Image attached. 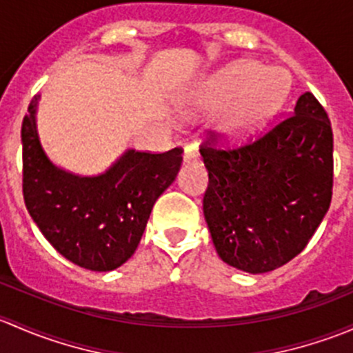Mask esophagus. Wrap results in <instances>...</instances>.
I'll return each mask as SVG.
<instances>
[{
  "label": "esophagus",
  "mask_w": 353,
  "mask_h": 353,
  "mask_svg": "<svg viewBox=\"0 0 353 353\" xmlns=\"http://www.w3.org/2000/svg\"><path fill=\"white\" fill-rule=\"evenodd\" d=\"M199 162V152L194 145L184 148V163H198Z\"/></svg>",
  "instance_id": "obj_1"
}]
</instances>
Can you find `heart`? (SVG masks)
Wrapping results in <instances>:
<instances>
[{
  "label": "heart",
  "instance_id": "1",
  "mask_svg": "<svg viewBox=\"0 0 353 353\" xmlns=\"http://www.w3.org/2000/svg\"><path fill=\"white\" fill-rule=\"evenodd\" d=\"M292 80L282 68L266 70L258 63H237L219 74L210 90L216 104L240 99L229 112L225 126L237 137L251 134L275 116L285 102Z\"/></svg>",
  "mask_w": 353,
  "mask_h": 353
}]
</instances>
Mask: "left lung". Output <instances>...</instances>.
<instances>
[{"mask_svg":"<svg viewBox=\"0 0 353 353\" xmlns=\"http://www.w3.org/2000/svg\"><path fill=\"white\" fill-rule=\"evenodd\" d=\"M210 131L199 154L208 170L203 213L227 265L248 273L283 266L314 236L333 194V131L305 92L294 112L239 147Z\"/></svg>","mask_w":353,"mask_h":353,"instance_id":"1","label":"left lung"}]
</instances>
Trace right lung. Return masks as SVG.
<instances>
[{"instance_id":"1","label":"right lung","mask_w":353,"mask_h":353,"mask_svg":"<svg viewBox=\"0 0 353 353\" xmlns=\"http://www.w3.org/2000/svg\"><path fill=\"white\" fill-rule=\"evenodd\" d=\"M32 99L22 123L25 206L52 248L81 268L110 272L133 256L157 198L172 184L183 148L128 150L109 170L80 177L52 165L39 141Z\"/></svg>"}]
</instances>
